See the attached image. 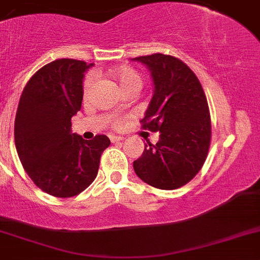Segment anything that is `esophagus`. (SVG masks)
<instances>
[{
	"label": "esophagus",
	"mask_w": 260,
	"mask_h": 260,
	"mask_svg": "<svg viewBox=\"0 0 260 260\" xmlns=\"http://www.w3.org/2000/svg\"><path fill=\"white\" fill-rule=\"evenodd\" d=\"M110 139H111V142H112V143H117V142H122V140L125 139V138H123V137H115V135H111Z\"/></svg>",
	"instance_id": "34e87169"
}]
</instances>
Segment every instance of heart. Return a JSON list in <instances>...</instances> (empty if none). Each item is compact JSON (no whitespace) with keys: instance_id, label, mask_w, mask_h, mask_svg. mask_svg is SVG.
Listing matches in <instances>:
<instances>
[{"instance_id":"obj_1","label":"heart","mask_w":260,"mask_h":260,"mask_svg":"<svg viewBox=\"0 0 260 260\" xmlns=\"http://www.w3.org/2000/svg\"><path fill=\"white\" fill-rule=\"evenodd\" d=\"M112 75L117 79L120 85L122 86V89L126 91V93L133 90L139 91L143 86V81H144L143 80L142 74H140L137 69L127 65H122L113 69ZM93 83H94V75H93V74H86V75L84 76V80H83L84 98L89 95V93H90L91 90V86H93ZM120 107H122V105H120ZM115 126L116 127H118L120 123H116Z\"/></svg>"}]
</instances>
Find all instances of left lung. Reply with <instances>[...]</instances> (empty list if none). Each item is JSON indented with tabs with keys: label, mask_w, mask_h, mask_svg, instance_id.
Listing matches in <instances>:
<instances>
[{
	"label": "left lung",
	"mask_w": 260,
	"mask_h": 260,
	"mask_svg": "<svg viewBox=\"0 0 260 260\" xmlns=\"http://www.w3.org/2000/svg\"><path fill=\"white\" fill-rule=\"evenodd\" d=\"M133 60L147 65L154 81V95L140 121L142 128L160 133L157 144L147 142L142 157L134 160L135 174L157 189H179L200 171L211 147L206 93L180 58L153 53Z\"/></svg>",
	"instance_id": "obj_1"
}]
</instances>
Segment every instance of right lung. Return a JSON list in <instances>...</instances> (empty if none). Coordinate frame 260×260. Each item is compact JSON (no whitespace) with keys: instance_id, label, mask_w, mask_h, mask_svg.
Here are the masks:
<instances>
[{"instance_id":"1","label":"right lung","mask_w":260,"mask_h":260,"mask_svg":"<svg viewBox=\"0 0 260 260\" xmlns=\"http://www.w3.org/2000/svg\"><path fill=\"white\" fill-rule=\"evenodd\" d=\"M91 65L58 58L26 83L15 117V145L34 184L56 198L80 194L97 177L106 135L91 140L71 133V117L81 108L84 71Z\"/></svg>"}]
</instances>
